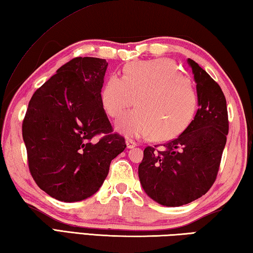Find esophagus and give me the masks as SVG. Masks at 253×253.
<instances>
[{"label": "esophagus", "instance_id": "1", "mask_svg": "<svg viewBox=\"0 0 253 253\" xmlns=\"http://www.w3.org/2000/svg\"><path fill=\"white\" fill-rule=\"evenodd\" d=\"M126 145H127V148H134L137 146V143L135 142V140L132 139H127L126 140Z\"/></svg>", "mask_w": 253, "mask_h": 253}]
</instances>
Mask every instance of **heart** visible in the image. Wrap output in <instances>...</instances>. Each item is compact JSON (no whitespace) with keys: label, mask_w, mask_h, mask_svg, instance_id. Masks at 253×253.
<instances>
[{"label":"heart","mask_w":253,"mask_h":253,"mask_svg":"<svg viewBox=\"0 0 253 253\" xmlns=\"http://www.w3.org/2000/svg\"><path fill=\"white\" fill-rule=\"evenodd\" d=\"M119 131L127 136L154 135L168 140L186 129L194 117L198 98L178 68L169 59H154L128 63L124 77L113 75L100 93L101 105L110 117H119Z\"/></svg>","instance_id":"1"}]
</instances>
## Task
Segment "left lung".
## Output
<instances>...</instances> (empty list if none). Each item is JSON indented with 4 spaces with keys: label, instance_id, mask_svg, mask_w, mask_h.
<instances>
[{
    "label": "left lung",
    "instance_id": "obj_1",
    "mask_svg": "<svg viewBox=\"0 0 253 253\" xmlns=\"http://www.w3.org/2000/svg\"><path fill=\"white\" fill-rule=\"evenodd\" d=\"M199 109L182 134L164 145L147 146L138 168L149 198L166 207H181L201 198L215 182L229 132L224 93L192 59Z\"/></svg>",
    "mask_w": 253,
    "mask_h": 253
}]
</instances>
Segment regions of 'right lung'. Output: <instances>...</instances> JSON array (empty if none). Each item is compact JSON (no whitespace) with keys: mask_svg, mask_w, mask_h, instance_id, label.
Listing matches in <instances>:
<instances>
[{"mask_svg":"<svg viewBox=\"0 0 253 253\" xmlns=\"http://www.w3.org/2000/svg\"><path fill=\"white\" fill-rule=\"evenodd\" d=\"M108 63L77 57L33 93L22 123L28 164L42 191L77 202L99 190L111 161L126 148L100 93Z\"/></svg>","mask_w":253,"mask_h":253,"instance_id":"obj_1","label":"right lung"}]
</instances>
